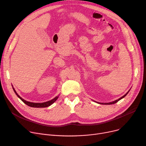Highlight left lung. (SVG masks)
I'll use <instances>...</instances> for the list:
<instances>
[{"mask_svg":"<svg viewBox=\"0 0 146 146\" xmlns=\"http://www.w3.org/2000/svg\"><path fill=\"white\" fill-rule=\"evenodd\" d=\"M129 91L128 92L125 94V95H124L123 96H122L121 98H119L118 99H117V100H115V101H113V102H109V103H100V102H97V103H98V104H105V105H111V104H115V103H117V102H118L119 100H121V99H122L123 98H124L127 94H128V93L129 92Z\"/></svg>","mask_w":146,"mask_h":146,"instance_id":"1","label":"left lung"}]
</instances>
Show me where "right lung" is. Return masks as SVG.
Here are the masks:
<instances>
[{"mask_svg": "<svg viewBox=\"0 0 146 146\" xmlns=\"http://www.w3.org/2000/svg\"><path fill=\"white\" fill-rule=\"evenodd\" d=\"M13 89L15 92V93L16 94V95H17V96L21 99V100L25 103L26 105H27L28 106H29L31 107H34V108H45V107H48L49 106H50L51 105H52L54 102L57 99H58V96H56V98H54V99H51V101H47V102H42V103H34V102H28V101H27L25 100H24V99H22L17 93V92L15 91V89L13 88Z\"/></svg>", "mask_w": 146, "mask_h": 146, "instance_id": "right-lung-1", "label": "right lung"}]
</instances>
